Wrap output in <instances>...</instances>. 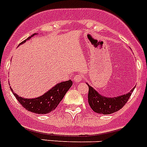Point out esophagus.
Returning <instances> with one entry per match:
<instances>
[{"label":"esophagus","instance_id":"1","mask_svg":"<svg viewBox=\"0 0 147 147\" xmlns=\"http://www.w3.org/2000/svg\"><path fill=\"white\" fill-rule=\"evenodd\" d=\"M84 79V76L82 75H76L74 78V81L76 82V83H80L81 81H83Z\"/></svg>","mask_w":147,"mask_h":147}]
</instances>
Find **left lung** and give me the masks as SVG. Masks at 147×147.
<instances>
[{
	"instance_id": "1",
	"label": "left lung",
	"mask_w": 147,
	"mask_h": 147,
	"mask_svg": "<svg viewBox=\"0 0 147 147\" xmlns=\"http://www.w3.org/2000/svg\"><path fill=\"white\" fill-rule=\"evenodd\" d=\"M89 87L88 103L92 111L99 114H111L121 109L129 100L135 87L130 92L118 96L107 97L96 90L90 85Z\"/></svg>"
}]
</instances>
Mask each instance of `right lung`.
<instances>
[{
  "label": "right lung",
  "mask_w": 147,
  "mask_h": 147,
  "mask_svg": "<svg viewBox=\"0 0 147 147\" xmlns=\"http://www.w3.org/2000/svg\"><path fill=\"white\" fill-rule=\"evenodd\" d=\"M37 34H34L31 35L24 42L20 43L19 45L24 44L27 40H29L30 38L36 36ZM71 85H72V81L71 80L60 82L51 87L43 95L34 98H25L24 97L19 96L18 95L13 92L12 87H10V89L13 95L17 98V100L26 110L38 114H45L51 112L57 107L60 101L62 100L64 96L66 95V92L71 87Z\"/></svg>",
  "instance_id": "right-lung-1"
}]
</instances>
